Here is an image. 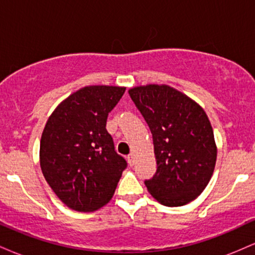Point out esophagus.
I'll return each instance as SVG.
<instances>
[{
  "label": "esophagus",
  "mask_w": 255,
  "mask_h": 255,
  "mask_svg": "<svg viewBox=\"0 0 255 255\" xmlns=\"http://www.w3.org/2000/svg\"><path fill=\"white\" fill-rule=\"evenodd\" d=\"M127 159H128V163H129V165L133 166V165H134V154H133V153L128 154Z\"/></svg>",
  "instance_id": "34e87169"
}]
</instances>
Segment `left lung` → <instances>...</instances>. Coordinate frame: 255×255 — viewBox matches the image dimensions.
<instances>
[{"mask_svg": "<svg viewBox=\"0 0 255 255\" xmlns=\"http://www.w3.org/2000/svg\"><path fill=\"white\" fill-rule=\"evenodd\" d=\"M153 137L157 171L145 186L165 206H182L201 194L216 165L209 118L183 93L165 85L128 91Z\"/></svg>", "mask_w": 255, "mask_h": 255, "instance_id": "1", "label": "left lung"}]
</instances>
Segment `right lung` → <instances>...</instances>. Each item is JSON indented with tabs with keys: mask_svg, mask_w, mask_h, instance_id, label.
Wrapping results in <instances>:
<instances>
[{
	"mask_svg": "<svg viewBox=\"0 0 255 255\" xmlns=\"http://www.w3.org/2000/svg\"><path fill=\"white\" fill-rule=\"evenodd\" d=\"M125 91L84 87L58 105L44 128L43 175L61 201L75 211H95L109 203L127 168L107 130L108 115Z\"/></svg>",
	"mask_w": 255,
	"mask_h": 255,
	"instance_id": "1",
	"label": "right lung"
}]
</instances>
